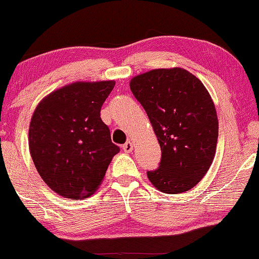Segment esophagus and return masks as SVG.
Listing matches in <instances>:
<instances>
[{"label":"esophagus","instance_id":"34e87169","mask_svg":"<svg viewBox=\"0 0 259 259\" xmlns=\"http://www.w3.org/2000/svg\"><path fill=\"white\" fill-rule=\"evenodd\" d=\"M122 150L125 151L126 153H130V152H132L133 151V143L132 142H127L125 145L122 146Z\"/></svg>","mask_w":259,"mask_h":259}]
</instances>
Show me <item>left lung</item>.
Masks as SVG:
<instances>
[{
  "label": "left lung",
  "mask_w": 259,
  "mask_h": 259,
  "mask_svg": "<svg viewBox=\"0 0 259 259\" xmlns=\"http://www.w3.org/2000/svg\"><path fill=\"white\" fill-rule=\"evenodd\" d=\"M133 95L144 107L162 150L158 169L147 177L159 191L180 194L195 187L215 156L217 110L202 82L181 68L133 77Z\"/></svg>",
  "instance_id": "obj_1"
}]
</instances>
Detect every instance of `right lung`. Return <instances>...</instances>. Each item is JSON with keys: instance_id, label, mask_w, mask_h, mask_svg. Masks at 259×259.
<instances>
[{"instance_id": "add662e5", "label": "right lung", "mask_w": 259, "mask_h": 259, "mask_svg": "<svg viewBox=\"0 0 259 259\" xmlns=\"http://www.w3.org/2000/svg\"><path fill=\"white\" fill-rule=\"evenodd\" d=\"M114 85V80L72 83L46 96L33 113L32 159L44 182L60 196L93 195L120 151L100 116Z\"/></svg>"}]
</instances>
